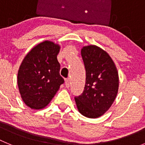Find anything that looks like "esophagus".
I'll list each match as a JSON object with an SVG mask.
<instances>
[{"label": "esophagus", "instance_id": "esophagus-1", "mask_svg": "<svg viewBox=\"0 0 145 145\" xmlns=\"http://www.w3.org/2000/svg\"><path fill=\"white\" fill-rule=\"evenodd\" d=\"M70 79L69 78L65 79V86H66L67 88H69V87H70Z\"/></svg>", "mask_w": 145, "mask_h": 145}]
</instances>
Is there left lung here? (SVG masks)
I'll return each instance as SVG.
<instances>
[{
    "instance_id": "obj_1",
    "label": "left lung",
    "mask_w": 145,
    "mask_h": 145,
    "mask_svg": "<svg viewBox=\"0 0 145 145\" xmlns=\"http://www.w3.org/2000/svg\"><path fill=\"white\" fill-rule=\"evenodd\" d=\"M86 69V84L83 93L75 96V103L83 116L100 117L111 107L118 91V73L111 57L97 46L82 48Z\"/></svg>"
}]
</instances>
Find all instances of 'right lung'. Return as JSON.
I'll return each mask as SVG.
<instances>
[{
    "label": "right lung",
    "instance_id": "add662e5",
    "mask_svg": "<svg viewBox=\"0 0 145 145\" xmlns=\"http://www.w3.org/2000/svg\"><path fill=\"white\" fill-rule=\"evenodd\" d=\"M59 48L53 42H42L26 55L20 65L18 87L22 100L30 108L46 107L65 82L57 60Z\"/></svg>",
    "mask_w": 145,
    "mask_h": 145
}]
</instances>
